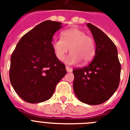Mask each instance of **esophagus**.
Instances as JSON below:
<instances>
[{
	"label": "esophagus",
	"instance_id": "esophagus-1",
	"mask_svg": "<svg viewBox=\"0 0 130 130\" xmlns=\"http://www.w3.org/2000/svg\"><path fill=\"white\" fill-rule=\"evenodd\" d=\"M66 70H67V72H71V71H73V69H72V68H71V67H68V66H66Z\"/></svg>",
	"mask_w": 130,
	"mask_h": 130
}]
</instances>
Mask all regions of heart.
Masks as SVG:
<instances>
[{
    "mask_svg": "<svg viewBox=\"0 0 130 130\" xmlns=\"http://www.w3.org/2000/svg\"><path fill=\"white\" fill-rule=\"evenodd\" d=\"M52 48L58 60H63L67 52L71 53L65 59L68 64H75L79 61L88 63L95 55L96 47L94 40L83 30L73 27L61 32V39L55 38L52 42Z\"/></svg>",
    "mask_w": 130,
    "mask_h": 130,
    "instance_id": "heart-1",
    "label": "heart"
}]
</instances>
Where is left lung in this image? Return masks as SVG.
Wrapping results in <instances>:
<instances>
[{"instance_id": "obj_1", "label": "left lung", "mask_w": 130, "mask_h": 130, "mask_svg": "<svg viewBox=\"0 0 130 130\" xmlns=\"http://www.w3.org/2000/svg\"><path fill=\"white\" fill-rule=\"evenodd\" d=\"M90 29L96 44L93 60L88 66L73 70V90L79 101L96 105L109 100L119 86L121 64L117 49L102 30L91 23Z\"/></svg>"}]
</instances>
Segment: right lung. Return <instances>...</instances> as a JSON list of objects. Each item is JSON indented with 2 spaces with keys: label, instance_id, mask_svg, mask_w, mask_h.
I'll list each match as a JSON object with an SVG mask.
<instances>
[{
  "label": "right lung",
  "instance_id": "1",
  "mask_svg": "<svg viewBox=\"0 0 130 130\" xmlns=\"http://www.w3.org/2000/svg\"><path fill=\"white\" fill-rule=\"evenodd\" d=\"M61 24L50 20L42 22L21 38L12 53L10 81L25 102L42 103L51 99L67 73L52 48L53 36Z\"/></svg>",
  "mask_w": 130,
  "mask_h": 130
}]
</instances>
